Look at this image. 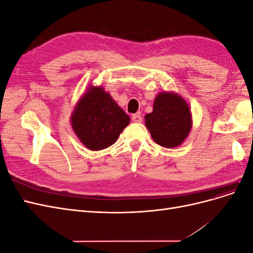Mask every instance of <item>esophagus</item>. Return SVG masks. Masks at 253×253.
Segmentation results:
<instances>
[{"label":"esophagus","mask_w":253,"mask_h":253,"mask_svg":"<svg viewBox=\"0 0 253 253\" xmlns=\"http://www.w3.org/2000/svg\"><path fill=\"white\" fill-rule=\"evenodd\" d=\"M132 120H133L134 122H136V124H140V122L142 121L141 115H140V114H135V115H133V116H132Z\"/></svg>","instance_id":"1"}]
</instances>
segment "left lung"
<instances>
[{
    "instance_id": "1",
    "label": "left lung",
    "mask_w": 253,
    "mask_h": 253,
    "mask_svg": "<svg viewBox=\"0 0 253 253\" xmlns=\"http://www.w3.org/2000/svg\"><path fill=\"white\" fill-rule=\"evenodd\" d=\"M153 140L164 148H177L192 128V113L187 101L173 91H160L153 112L144 116Z\"/></svg>"
}]
</instances>
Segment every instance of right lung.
Listing matches in <instances>:
<instances>
[{
    "instance_id": "obj_1",
    "label": "right lung",
    "mask_w": 253,
    "mask_h": 253,
    "mask_svg": "<svg viewBox=\"0 0 253 253\" xmlns=\"http://www.w3.org/2000/svg\"><path fill=\"white\" fill-rule=\"evenodd\" d=\"M129 116L102 86H88L71 116L73 131L91 151L109 148L129 124Z\"/></svg>"
}]
</instances>
